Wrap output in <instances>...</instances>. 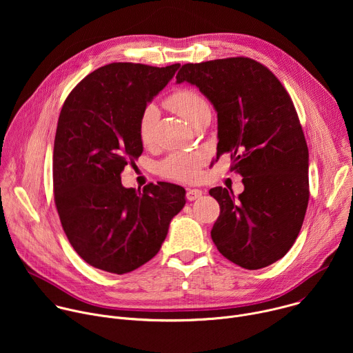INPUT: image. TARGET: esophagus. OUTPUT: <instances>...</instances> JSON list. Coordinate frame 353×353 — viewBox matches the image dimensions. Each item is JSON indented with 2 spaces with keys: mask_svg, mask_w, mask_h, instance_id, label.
Here are the masks:
<instances>
[{
  "mask_svg": "<svg viewBox=\"0 0 353 353\" xmlns=\"http://www.w3.org/2000/svg\"><path fill=\"white\" fill-rule=\"evenodd\" d=\"M203 194H204V192L201 191V190H198V188H188L185 196H187L188 201H195V199L203 196Z\"/></svg>",
  "mask_w": 353,
  "mask_h": 353,
  "instance_id": "esophagus-1",
  "label": "esophagus"
}]
</instances>
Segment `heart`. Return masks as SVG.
<instances>
[{"label": "heart", "instance_id": "b5f03b06", "mask_svg": "<svg viewBox=\"0 0 353 353\" xmlns=\"http://www.w3.org/2000/svg\"><path fill=\"white\" fill-rule=\"evenodd\" d=\"M166 105L191 125L205 114H210V105L204 94L188 88L174 90L166 100ZM158 112L155 106L149 105L143 109L138 121V135L141 142L148 146L154 141V128ZM203 155L198 152H174L169 155L161 165L159 173L163 177L177 181H192L198 177Z\"/></svg>", "mask_w": 353, "mask_h": 353}]
</instances>
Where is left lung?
<instances>
[{
  "label": "left lung",
  "instance_id": "obj_1",
  "mask_svg": "<svg viewBox=\"0 0 353 353\" xmlns=\"http://www.w3.org/2000/svg\"><path fill=\"white\" fill-rule=\"evenodd\" d=\"M177 83L203 92L218 113L216 159L228 154L244 191L215 187L221 214L211 230L219 253L245 270L281 260L309 204V149L292 99L261 63L230 57L184 64Z\"/></svg>",
  "mask_w": 353,
  "mask_h": 353
}]
</instances>
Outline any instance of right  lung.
Listing matches in <instances>:
<instances>
[{
	"mask_svg": "<svg viewBox=\"0 0 353 353\" xmlns=\"http://www.w3.org/2000/svg\"><path fill=\"white\" fill-rule=\"evenodd\" d=\"M180 64L112 63L85 77L63 105L53 154L54 203L63 229L89 265L131 272L154 259L185 190L149 183L125 188L121 172L142 154L138 121Z\"/></svg>",
	"mask_w": 353,
	"mask_h": 353,
	"instance_id": "1",
	"label": "right lung"
}]
</instances>
